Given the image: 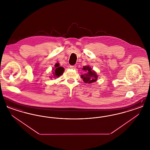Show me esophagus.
Masks as SVG:
<instances>
[{"mask_svg": "<svg viewBox=\"0 0 150 150\" xmlns=\"http://www.w3.org/2000/svg\"><path fill=\"white\" fill-rule=\"evenodd\" d=\"M70 69H76V65L70 66Z\"/></svg>", "mask_w": 150, "mask_h": 150, "instance_id": "obj_1", "label": "esophagus"}]
</instances>
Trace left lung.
I'll return each mask as SVG.
<instances>
[{"mask_svg": "<svg viewBox=\"0 0 150 150\" xmlns=\"http://www.w3.org/2000/svg\"><path fill=\"white\" fill-rule=\"evenodd\" d=\"M83 70L85 71L83 75H81V78L84 83L91 84L96 81L98 76L94 70L92 69L89 66H84L83 67Z\"/></svg>", "mask_w": 150, "mask_h": 150, "instance_id": "left-lung-1", "label": "left lung"}]
</instances>
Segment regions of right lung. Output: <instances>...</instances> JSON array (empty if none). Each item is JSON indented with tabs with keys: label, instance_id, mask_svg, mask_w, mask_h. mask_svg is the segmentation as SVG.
<instances>
[{
	"label": "right lung",
	"instance_id": "obj_1",
	"mask_svg": "<svg viewBox=\"0 0 150 150\" xmlns=\"http://www.w3.org/2000/svg\"><path fill=\"white\" fill-rule=\"evenodd\" d=\"M64 70V68L63 67L59 66V64L57 62L54 64V68L52 69V74L51 76H50V78L52 79V78H59L63 74Z\"/></svg>",
	"mask_w": 150,
	"mask_h": 150
}]
</instances>
